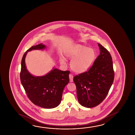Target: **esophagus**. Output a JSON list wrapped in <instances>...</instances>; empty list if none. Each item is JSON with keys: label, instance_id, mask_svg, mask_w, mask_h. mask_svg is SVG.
I'll return each mask as SVG.
<instances>
[{"label": "esophagus", "instance_id": "1", "mask_svg": "<svg viewBox=\"0 0 135 135\" xmlns=\"http://www.w3.org/2000/svg\"><path fill=\"white\" fill-rule=\"evenodd\" d=\"M69 79H70V82H73V75H71V74H69Z\"/></svg>", "mask_w": 135, "mask_h": 135}]
</instances>
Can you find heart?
Wrapping results in <instances>:
<instances>
[{"label":"heart","mask_w":135,"mask_h":135,"mask_svg":"<svg viewBox=\"0 0 135 135\" xmlns=\"http://www.w3.org/2000/svg\"><path fill=\"white\" fill-rule=\"evenodd\" d=\"M65 55L72 59L70 62L71 70L77 73H82L87 71L95 59V52L93 49L80 44L73 45L67 50ZM60 64L66 65L64 57L60 58Z\"/></svg>","instance_id":"obj_1"}]
</instances>
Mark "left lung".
Returning a JSON list of instances; mask_svg holds the SVG:
<instances>
[{
	"label": "left lung",
	"instance_id": "left-lung-1",
	"mask_svg": "<svg viewBox=\"0 0 135 135\" xmlns=\"http://www.w3.org/2000/svg\"><path fill=\"white\" fill-rule=\"evenodd\" d=\"M100 53L87 71L73 78L78 100L82 106L92 108L101 103L108 95L114 78L110 54L98 44Z\"/></svg>",
	"mask_w": 135,
	"mask_h": 135
}]
</instances>
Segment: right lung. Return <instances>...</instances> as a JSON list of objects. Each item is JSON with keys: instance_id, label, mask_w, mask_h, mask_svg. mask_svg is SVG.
<instances>
[{"instance_id": "add662e5", "label": "right lung", "mask_w": 135, "mask_h": 135, "mask_svg": "<svg viewBox=\"0 0 135 135\" xmlns=\"http://www.w3.org/2000/svg\"><path fill=\"white\" fill-rule=\"evenodd\" d=\"M46 48L42 44L31 46L22 56L20 80L29 99L36 105L51 109L58 106L62 100L64 87L69 82L70 71L53 68L43 76H34L27 70L25 58L28 52Z\"/></svg>"}]
</instances>
